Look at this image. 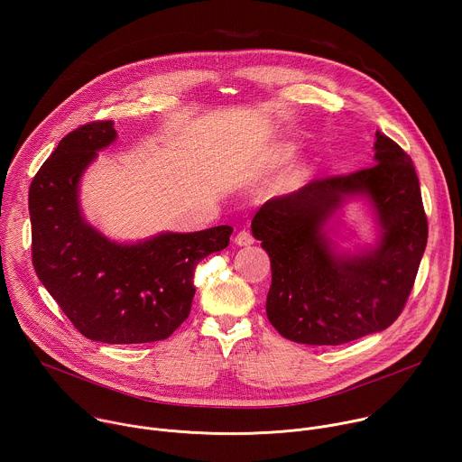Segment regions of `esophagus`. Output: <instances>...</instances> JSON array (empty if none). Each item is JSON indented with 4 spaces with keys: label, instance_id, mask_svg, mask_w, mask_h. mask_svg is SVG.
Listing matches in <instances>:
<instances>
[{
    "label": "esophagus",
    "instance_id": "34e87169",
    "mask_svg": "<svg viewBox=\"0 0 462 462\" xmlns=\"http://www.w3.org/2000/svg\"><path fill=\"white\" fill-rule=\"evenodd\" d=\"M234 243H236L237 246H248V245L254 243V236H252L248 230H239V232L236 234V237H234Z\"/></svg>",
    "mask_w": 462,
    "mask_h": 462
}]
</instances>
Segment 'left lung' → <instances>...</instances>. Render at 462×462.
<instances>
[{"instance_id":"left-lung-1","label":"left lung","mask_w":462,"mask_h":462,"mask_svg":"<svg viewBox=\"0 0 462 462\" xmlns=\"http://www.w3.org/2000/svg\"><path fill=\"white\" fill-rule=\"evenodd\" d=\"M358 192L372 199L383 239L364 256L337 258L320 226L346 196ZM252 234L271 257L267 316L282 337L340 346L383 331L401 316L428 243L413 161L376 131L373 166L273 197L254 216Z\"/></svg>"}]
</instances>
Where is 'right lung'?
I'll return each instance as SVG.
<instances>
[{
  "label": "right lung",
  "mask_w": 462,
  "mask_h": 462,
  "mask_svg": "<svg viewBox=\"0 0 462 462\" xmlns=\"http://www.w3.org/2000/svg\"><path fill=\"white\" fill-rule=\"evenodd\" d=\"M116 139L111 120L65 135L29 188L32 265L63 314L104 344L166 340L188 318L197 263L228 246L232 226L118 245L80 216L79 180Z\"/></svg>",
  "instance_id": "obj_1"
}]
</instances>
